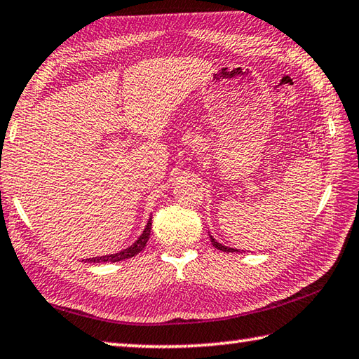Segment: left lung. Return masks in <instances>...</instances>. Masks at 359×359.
<instances>
[{
    "label": "left lung",
    "instance_id": "left-lung-1",
    "mask_svg": "<svg viewBox=\"0 0 359 359\" xmlns=\"http://www.w3.org/2000/svg\"><path fill=\"white\" fill-rule=\"evenodd\" d=\"M210 240H212V245L215 246V248H218L219 251H226V252H236V251H238V250H233V248H227V246H223L221 243H218L217 240H215L213 237H210Z\"/></svg>",
    "mask_w": 359,
    "mask_h": 359
}]
</instances>
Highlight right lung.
Segmentation results:
<instances>
[{
  "mask_svg": "<svg viewBox=\"0 0 359 359\" xmlns=\"http://www.w3.org/2000/svg\"><path fill=\"white\" fill-rule=\"evenodd\" d=\"M152 218H149L147 224H146V229L142 231V233L140 236V238L136 240V242L128 246L127 250H122L116 254H108V256H102V257H93V259H86V262H121V260H126L136 256V254L141 252L144 250V246L149 240V236H151V229H152Z\"/></svg>",
  "mask_w": 359,
  "mask_h": 359,
  "instance_id": "obj_1",
  "label": "right lung"
}]
</instances>
